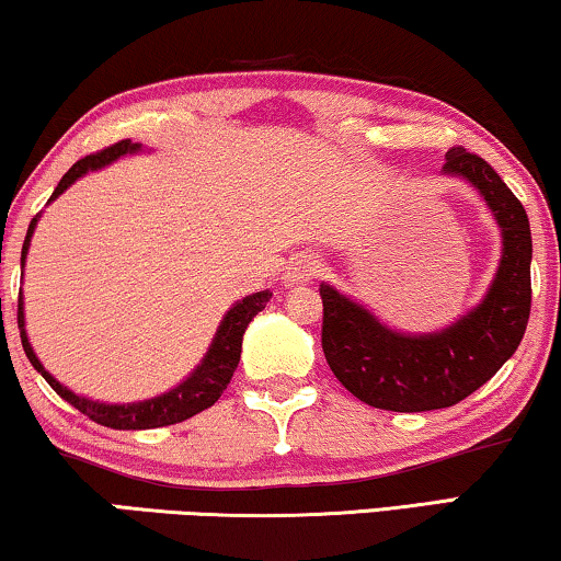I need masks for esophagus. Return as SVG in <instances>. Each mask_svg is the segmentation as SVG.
Segmentation results:
<instances>
[{
    "label": "esophagus",
    "mask_w": 561,
    "mask_h": 561,
    "mask_svg": "<svg viewBox=\"0 0 561 561\" xmlns=\"http://www.w3.org/2000/svg\"><path fill=\"white\" fill-rule=\"evenodd\" d=\"M320 270V262L318 256L314 254H299L295 256V262L289 264L287 274H284V279H287V284H305L310 282L314 274H318Z\"/></svg>",
    "instance_id": "1"
}]
</instances>
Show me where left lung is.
<instances>
[{
	"mask_svg": "<svg viewBox=\"0 0 561 561\" xmlns=\"http://www.w3.org/2000/svg\"><path fill=\"white\" fill-rule=\"evenodd\" d=\"M445 172L478 187L503 231L499 274L476 310L442 333L401 335L320 284L322 353L330 370L353 397L386 412H432L470 397L514 356L531 312V228L524 205L468 149H449Z\"/></svg>",
	"mask_w": 561,
	"mask_h": 561,
	"instance_id": "obj_1",
	"label": "left lung"
}]
</instances>
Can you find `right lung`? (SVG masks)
Listing matches in <instances>:
<instances>
[{
  "label": "right lung",
  "mask_w": 561,
  "mask_h": 561,
  "mask_svg": "<svg viewBox=\"0 0 561 561\" xmlns=\"http://www.w3.org/2000/svg\"><path fill=\"white\" fill-rule=\"evenodd\" d=\"M137 149H139V145H131L129 139H122V141H116V145L99 149V152L85 154L83 160H78L73 168L62 175L58 187H55V193L50 195V201L58 198V195L66 191L68 185H73L76 180L85 175L89 170L104 168V164L119 160L122 154L137 152ZM35 224H37V218H33V224H30V228H27L25 243H22V264H25V254L30 249V236H33V231H35ZM270 299H272V291H256V295H249V297H243L241 302H236L231 310H228L224 322H220L218 333H216V337H213L210 351L205 353V358L201 366L195 368V374L187 378V381L180 383L178 389L162 393V397H157V399L139 401V404H99V401L76 397L73 391H68L66 386H60L58 381H55V378L43 368V363L37 360V356L27 343L25 314H22V297L18 305V328H20V337H22V348H25L30 363H33L35 370H41L45 381L53 386V391L58 393L60 399H66L70 407H76L78 412L89 416L91 422L101 424V427L152 430V427H168V424L185 422L198 412H203V409L216 404L226 386L231 383L236 366H239L241 341H243V333H247L249 322L264 310Z\"/></svg>",
  "instance_id": "add662e5"
}]
</instances>
